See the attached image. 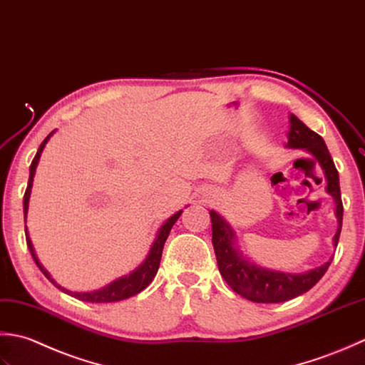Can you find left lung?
I'll return each mask as SVG.
<instances>
[{
    "label": "left lung",
    "mask_w": 365,
    "mask_h": 365,
    "mask_svg": "<svg viewBox=\"0 0 365 365\" xmlns=\"http://www.w3.org/2000/svg\"><path fill=\"white\" fill-rule=\"evenodd\" d=\"M288 146L302 148V150L314 154L319 165L324 170L326 190L336 200V215H337V233L334 236V245L339 244L341 232V219H344V205H341L339 172L328 151L324 140L317 132L310 130L301 120L294 115L289 116V132ZM212 224V245L217 258L219 271L233 292L244 296L245 299L263 304L285 302L288 299L309 292L317 282L328 271L332 259L323 266L315 267L304 274H288L279 271H269L259 267L244 259L241 254L235 249V235L227 222L217 212L211 211Z\"/></svg>",
    "instance_id": "left-lung-1"
}]
</instances>
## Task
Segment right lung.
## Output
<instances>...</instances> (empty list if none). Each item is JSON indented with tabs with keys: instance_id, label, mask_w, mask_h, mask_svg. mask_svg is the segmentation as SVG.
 <instances>
[{
	"instance_id": "obj_1",
	"label": "right lung",
	"mask_w": 365,
	"mask_h": 365,
	"mask_svg": "<svg viewBox=\"0 0 365 365\" xmlns=\"http://www.w3.org/2000/svg\"><path fill=\"white\" fill-rule=\"evenodd\" d=\"M53 133V132H51ZM51 133H48V137L42 141L39 150H37L34 159L31 162V167H29V180H28V185H26V190H25V195H24V214H25V220H26V212H28V202H29V193H31V185H33V178L36 173V167H37V162L41 159V153L43 150V146L48 141V138L51 137ZM182 211H178L176 214H173L172 217H170L165 224H163L159 230V235L155 237V241L151 245V250L150 254H148L146 259L143 263H141L135 271L129 276L118 279L115 282H111L110 285H107L106 288L98 289V292H91V293H77V292H69V289H66L63 287L56 285V282L50 277V274L43 269L42 264L39 263V259H37L36 254H34V249H33V244L31 240H29L28 232H26V227H25V233H26V244H28V249L31 252L33 259L36 262V264L39 266V269L42 271L43 276H46L51 284L56 285L61 292L68 293L73 297H77L80 301H86V302H116V301H123V299H128L130 296H135L140 292H143V289L151 284L155 274H158L159 269V264H160V258H162V250H163V244H165L167 237L170 235V230L175 225V222L180 219Z\"/></svg>"
}]
</instances>
